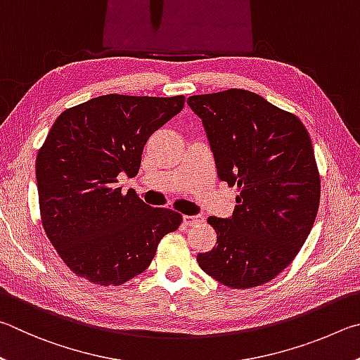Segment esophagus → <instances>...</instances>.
<instances>
[{"label":"esophagus","instance_id":"esophagus-1","mask_svg":"<svg viewBox=\"0 0 360 360\" xmlns=\"http://www.w3.org/2000/svg\"><path fill=\"white\" fill-rule=\"evenodd\" d=\"M202 221H204V217L202 215H193V217L185 215L184 217L185 226H194V224H199V223H202Z\"/></svg>","mask_w":360,"mask_h":360}]
</instances>
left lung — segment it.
Returning a JSON list of instances; mask_svg holds the SVG:
<instances>
[{"label":"left lung","instance_id":"obj_1","mask_svg":"<svg viewBox=\"0 0 360 360\" xmlns=\"http://www.w3.org/2000/svg\"><path fill=\"white\" fill-rule=\"evenodd\" d=\"M202 120L219 180L237 185L231 218L210 217L217 247L200 269L232 289L264 285L283 272L316 218L321 180L304 123L247 90L188 98Z\"/></svg>","mask_w":360,"mask_h":360}]
</instances>
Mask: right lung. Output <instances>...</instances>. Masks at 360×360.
I'll use <instances>...</instances> for the list:
<instances>
[{"label": "right lung", "instance_id": "1", "mask_svg": "<svg viewBox=\"0 0 360 360\" xmlns=\"http://www.w3.org/2000/svg\"><path fill=\"white\" fill-rule=\"evenodd\" d=\"M185 96L104 94L66 109L36 158L44 231L72 272L94 285L120 286L142 274L181 215L153 209L118 188L136 176L148 137L175 117Z\"/></svg>", "mask_w": 360, "mask_h": 360}]
</instances>
